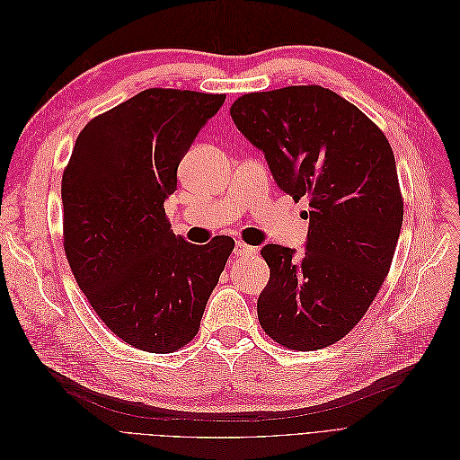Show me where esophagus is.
<instances>
[{
	"mask_svg": "<svg viewBox=\"0 0 460 460\" xmlns=\"http://www.w3.org/2000/svg\"><path fill=\"white\" fill-rule=\"evenodd\" d=\"M234 254H235L237 258H249V256H254V254H256V249L245 245L243 242H237L235 247H234Z\"/></svg>",
	"mask_w": 460,
	"mask_h": 460,
	"instance_id": "esophagus-1",
	"label": "esophagus"
}]
</instances>
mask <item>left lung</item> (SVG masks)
Instances as JSON below:
<instances>
[{
  "label": "left lung",
  "instance_id": "left-lung-1",
  "mask_svg": "<svg viewBox=\"0 0 460 460\" xmlns=\"http://www.w3.org/2000/svg\"><path fill=\"white\" fill-rule=\"evenodd\" d=\"M230 116L264 153L273 180L309 200L305 252L266 245L270 282L258 320L273 341L320 349L363 318L389 271L402 226L395 157L358 106L322 85L239 97Z\"/></svg>",
  "mask_w": 460,
  "mask_h": 460
}]
</instances>
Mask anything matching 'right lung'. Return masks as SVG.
<instances>
[{"instance_id":"add662e5","label":"right lung","mask_w":460,"mask_h":460,"mask_svg":"<svg viewBox=\"0 0 460 460\" xmlns=\"http://www.w3.org/2000/svg\"><path fill=\"white\" fill-rule=\"evenodd\" d=\"M226 95L140 92L87 123L63 172V247L80 290L127 344L151 354L199 333L234 239L206 245L170 230L178 166Z\"/></svg>"}]
</instances>
